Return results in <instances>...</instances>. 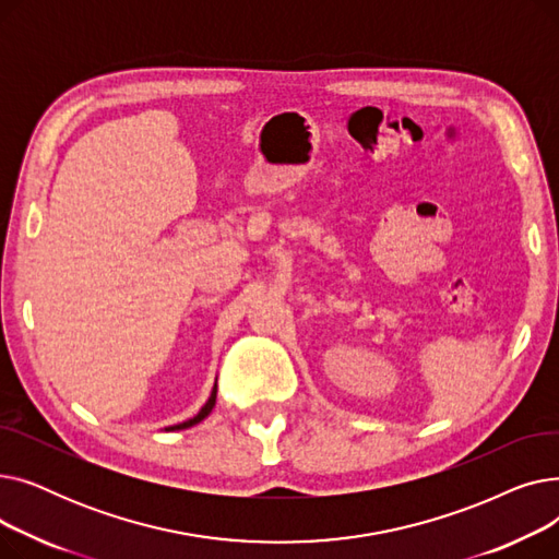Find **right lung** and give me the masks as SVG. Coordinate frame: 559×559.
<instances>
[{
	"label": "right lung",
	"mask_w": 559,
	"mask_h": 559,
	"mask_svg": "<svg viewBox=\"0 0 559 559\" xmlns=\"http://www.w3.org/2000/svg\"><path fill=\"white\" fill-rule=\"evenodd\" d=\"M215 401H217V380H215V385H213V390H211V396H209V401H205V403L201 405V409H199V413H197L192 419H188V421H181V424H176V426H167L165 430H183V428H190V426H194V424L203 421L205 417H209V415L213 413Z\"/></svg>",
	"instance_id": "1"
}]
</instances>
